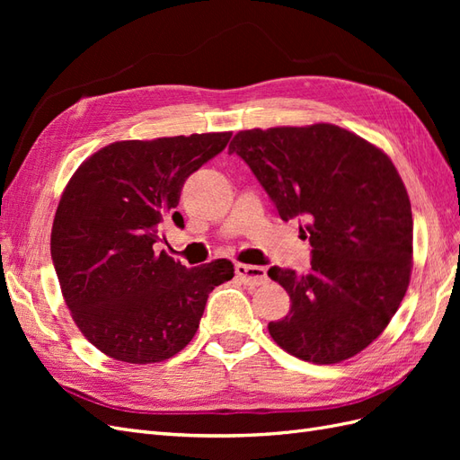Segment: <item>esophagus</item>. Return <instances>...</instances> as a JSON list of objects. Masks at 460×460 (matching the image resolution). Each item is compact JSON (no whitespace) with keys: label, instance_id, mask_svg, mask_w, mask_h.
Listing matches in <instances>:
<instances>
[{"label":"esophagus","instance_id":"obj_1","mask_svg":"<svg viewBox=\"0 0 460 460\" xmlns=\"http://www.w3.org/2000/svg\"><path fill=\"white\" fill-rule=\"evenodd\" d=\"M235 274H238L240 280L245 286H261L269 280L267 276V269L264 267H253V264H242L238 262L235 264Z\"/></svg>","mask_w":460,"mask_h":460}]
</instances>
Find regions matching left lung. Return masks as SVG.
I'll use <instances>...</instances> for the list:
<instances>
[{
    "label": "left lung",
    "instance_id": "left-lung-1",
    "mask_svg": "<svg viewBox=\"0 0 460 460\" xmlns=\"http://www.w3.org/2000/svg\"><path fill=\"white\" fill-rule=\"evenodd\" d=\"M269 193L282 220L303 222L311 270L272 267L291 299L272 340L316 365L360 353L389 324L412 269V213L385 153L363 137L318 122L242 130L228 147Z\"/></svg>",
    "mask_w": 460,
    "mask_h": 460
}]
</instances>
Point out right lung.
<instances>
[{
  "mask_svg": "<svg viewBox=\"0 0 460 460\" xmlns=\"http://www.w3.org/2000/svg\"><path fill=\"white\" fill-rule=\"evenodd\" d=\"M232 132L102 147L63 191L51 228V259L61 294L84 338L111 358L161 363L196 336L215 286L232 280L226 259L186 269L157 253L186 178L226 147Z\"/></svg>",
  "mask_w": 460,
  "mask_h": 460,
  "instance_id": "right-lung-1",
  "label": "right lung"
}]
</instances>
